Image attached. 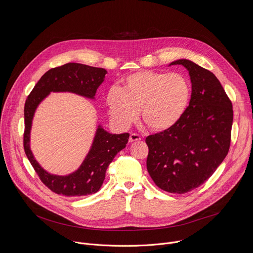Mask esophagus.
<instances>
[{
  "instance_id": "obj_1",
  "label": "esophagus",
  "mask_w": 253,
  "mask_h": 253,
  "mask_svg": "<svg viewBox=\"0 0 253 253\" xmlns=\"http://www.w3.org/2000/svg\"><path fill=\"white\" fill-rule=\"evenodd\" d=\"M140 140H141V137L138 134H135V133H132L129 137V142L130 143L135 142V141H140Z\"/></svg>"
}]
</instances>
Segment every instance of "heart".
<instances>
[{
  "label": "heart",
  "instance_id": "heart-1",
  "mask_svg": "<svg viewBox=\"0 0 253 253\" xmlns=\"http://www.w3.org/2000/svg\"><path fill=\"white\" fill-rule=\"evenodd\" d=\"M191 99L188 79L180 73L141 71L122 80L119 89L107 94V106L114 122L128 127L137 117L150 130L173 128L186 113Z\"/></svg>",
  "mask_w": 253,
  "mask_h": 253
}]
</instances>
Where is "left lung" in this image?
Returning a JSON list of instances; mask_svg holds the SVG:
<instances>
[{
    "label": "left lung",
    "instance_id": "8db88e82",
    "mask_svg": "<svg viewBox=\"0 0 253 253\" xmlns=\"http://www.w3.org/2000/svg\"><path fill=\"white\" fill-rule=\"evenodd\" d=\"M171 65L187 69L191 99L177 125L146 138V164L160 189L183 194L203 184L226 157L233 110L222 85L210 71L187 59Z\"/></svg>",
    "mask_w": 253,
    "mask_h": 253
}]
</instances>
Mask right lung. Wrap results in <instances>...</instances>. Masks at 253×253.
<instances>
[{"label": "right lung", "mask_w": 253, "mask_h": 253, "mask_svg": "<svg viewBox=\"0 0 253 253\" xmlns=\"http://www.w3.org/2000/svg\"><path fill=\"white\" fill-rule=\"evenodd\" d=\"M107 71L79 63H68L50 69L28 96L25 108V153L41 181L53 192L64 196H84L96 193L102 186L106 170L118 152L126 147L128 133L111 134L98 126L92 146L81 166L73 173L60 176L44 170L30 149V132L36 109L51 92H70L95 99Z\"/></svg>", "instance_id": "right-lung-1"}]
</instances>
